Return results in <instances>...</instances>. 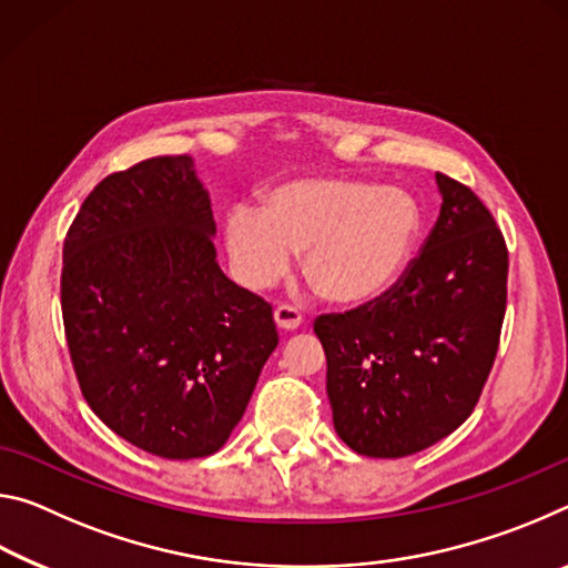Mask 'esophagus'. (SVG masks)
Segmentation results:
<instances>
[{
    "mask_svg": "<svg viewBox=\"0 0 568 568\" xmlns=\"http://www.w3.org/2000/svg\"><path fill=\"white\" fill-rule=\"evenodd\" d=\"M275 323H277V328H283V331H295L297 325L303 323V315H301V311H297V307H293V305H287V303H281L275 307Z\"/></svg>",
    "mask_w": 568,
    "mask_h": 568,
    "instance_id": "esophagus-1",
    "label": "esophagus"
}]
</instances>
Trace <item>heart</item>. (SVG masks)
I'll list each match as a JSON object with an SVG mask.
<instances>
[{
	"label": "heart",
	"instance_id": "b5f03b06",
	"mask_svg": "<svg viewBox=\"0 0 568 568\" xmlns=\"http://www.w3.org/2000/svg\"><path fill=\"white\" fill-rule=\"evenodd\" d=\"M423 227L410 192L373 180L307 178L275 187L265 205H237L225 220V245L237 281L265 291L305 250V275L341 305L373 301L410 263Z\"/></svg>",
	"mask_w": 568,
	"mask_h": 568
}]
</instances>
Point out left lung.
Listing matches in <instances>:
<instances>
[{
  "mask_svg": "<svg viewBox=\"0 0 568 568\" xmlns=\"http://www.w3.org/2000/svg\"><path fill=\"white\" fill-rule=\"evenodd\" d=\"M436 182L440 215L398 281L313 323L335 430L361 456L403 458L454 434L474 413L501 341L504 233L468 185L444 172Z\"/></svg>",
  "mask_w": 568,
  "mask_h": 568,
  "instance_id": "8db88e82",
  "label": "left lung"
}]
</instances>
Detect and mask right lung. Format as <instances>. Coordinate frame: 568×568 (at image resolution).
<instances>
[{
    "mask_svg": "<svg viewBox=\"0 0 568 568\" xmlns=\"http://www.w3.org/2000/svg\"><path fill=\"white\" fill-rule=\"evenodd\" d=\"M187 155L112 172L62 250V321L98 418L162 458H203L243 418L277 345L273 305L227 281Z\"/></svg>",
    "mask_w": 568,
    "mask_h": 568,
    "instance_id": "add662e5",
    "label": "right lung"
}]
</instances>
